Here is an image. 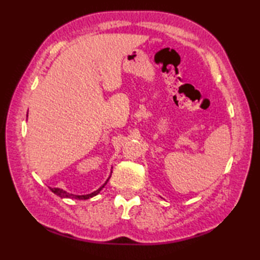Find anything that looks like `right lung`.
Returning <instances> with one entry per match:
<instances>
[{"label": "right lung", "mask_w": 260, "mask_h": 260, "mask_svg": "<svg viewBox=\"0 0 260 260\" xmlns=\"http://www.w3.org/2000/svg\"><path fill=\"white\" fill-rule=\"evenodd\" d=\"M108 180H109V178L107 179V181L105 182V184H103L101 187H99L98 190H96L95 192H92V193H90V194H85V196H76V194H73V193H68L67 191H64V190H62V189H59V187H53V189H51V191L54 193V194H57V196H59L60 198H70V199H77V200H87V199H89V198H92V197H95V196H97L99 192H101V190L103 189V187L106 185V183L108 182Z\"/></svg>", "instance_id": "right-lung-1"}]
</instances>
